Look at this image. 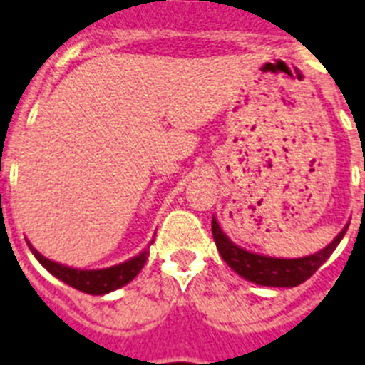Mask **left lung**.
Returning <instances> with one entry per match:
<instances>
[{"label": "left lung", "instance_id": "8db88e82", "mask_svg": "<svg viewBox=\"0 0 365 365\" xmlns=\"http://www.w3.org/2000/svg\"><path fill=\"white\" fill-rule=\"evenodd\" d=\"M347 227L334 237L333 243H329L327 247L322 248L320 252L305 257H296V259H279V257L247 252L241 247L232 243L227 235L222 234L215 217L212 219L214 241L217 245L221 257L227 261V265L240 274L241 278L265 287H296L311 278L312 274L320 269L329 259V256L333 254V250L338 247L344 234L347 232Z\"/></svg>", "mask_w": 365, "mask_h": 365}]
</instances>
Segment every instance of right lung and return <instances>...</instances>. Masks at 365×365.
<instances>
[{
	"instance_id": "obj_1",
	"label": "right lung",
	"mask_w": 365,
	"mask_h": 365,
	"mask_svg": "<svg viewBox=\"0 0 365 365\" xmlns=\"http://www.w3.org/2000/svg\"><path fill=\"white\" fill-rule=\"evenodd\" d=\"M31 252L34 254L38 261L45 269L49 270L53 276H56L58 279H62L63 283L71 285L76 291H82L86 294H108V292L115 291V289H120L125 283H130L131 279L137 276L140 270H143L144 263H146L150 252L144 250L138 256L131 257L130 261L120 263V265L109 267V269H100V270H80V269H71V267L60 265V263H54V261L47 259V257L41 256L36 248L29 243Z\"/></svg>"
}]
</instances>
